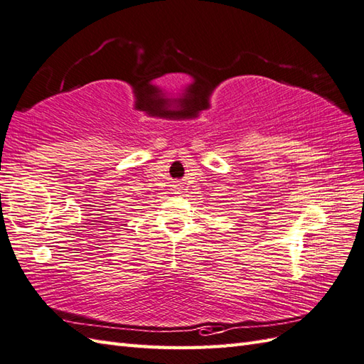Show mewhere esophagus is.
<instances>
[{"label":"esophagus","mask_w":364,"mask_h":364,"mask_svg":"<svg viewBox=\"0 0 364 364\" xmlns=\"http://www.w3.org/2000/svg\"><path fill=\"white\" fill-rule=\"evenodd\" d=\"M176 189H180V188H176Z\"/></svg>","instance_id":"1"}]
</instances>
